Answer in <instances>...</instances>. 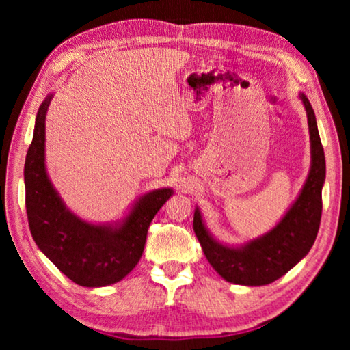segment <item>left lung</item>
I'll return each mask as SVG.
<instances>
[{
    "instance_id": "left-lung-1",
    "label": "left lung",
    "mask_w": 350,
    "mask_h": 350,
    "mask_svg": "<svg viewBox=\"0 0 350 350\" xmlns=\"http://www.w3.org/2000/svg\"><path fill=\"white\" fill-rule=\"evenodd\" d=\"M310 135V170L303 188L288 206L280 222L267 233L244 242L228 245L210 233L199 206L194 210L193 228L202 245L206 259L225 281L239 286H267L280 280L310 252L317 239L323 211V185L325 180V159L319 140L317 117L303 92Z\"/></svg>"
}]
</instances>
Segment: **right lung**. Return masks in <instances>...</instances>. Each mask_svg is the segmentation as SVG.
I'll list each match as a JSON object with an SVG mask.
<instances>
[{
  "instance_id": "add662e5",
  "label": "right lung",
  "mask_w": 350,
  "mask_h": 350,
  "mask_svg": "<svg viewBox=\"0 0 350 350\" xmlns=\"http://www.w3.org/2000/svg\"><path fill=\"white\" fill-rule=\"evenodd\" d=\"M52 98L54 94H47L40 105L25 163L29 228L40 250L70 281L83 287L111 286L137 265L148 227L174 189L140 194L125 216L112 222H90L70 211L46 170V114Z\"/></svg>"
}]
</instances>
